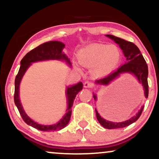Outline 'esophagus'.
Masks as SVG:
<instances>
[{
  "mask_svg": "<svg viewBox=\"0 0 159 159\" xmlns=\"http://www.w3.org/2000/svg\"><path fill=\"white\" fill-rule=\"evenodd\" d=\"M94 86V84L93 83V82H89V81H87L84 83V87L85 88H93V87Z\"/></svg>",
  "mask_w": 159,
  "mask_h": 159,
  "instance_id": "34e87169",
  "label": "esophagus"
}]
</instances>
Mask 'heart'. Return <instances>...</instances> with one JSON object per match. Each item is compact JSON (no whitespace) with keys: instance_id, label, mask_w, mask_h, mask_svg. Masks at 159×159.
Segmentation results:
<instances>
[{"instance_id":"1","label":"heart","mask_w":159,"mask_h":159,"mask_svg":"<svg viewBox=\"0 0 159 159\" xmlns=\"http://www.w3.org/2000/svg\"><path fill=\"white\" fill-rule=\"evenodd\" d=\"M78 61L90 68L96 76H106L114 71L121 59L120 50L115 45L91 44L77 53Z\"/></svg>"}]
</instances>
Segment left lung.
Wrapping results in <instances>:
<instances>
[{
    "instance_id": "1",
    "label": "left lung",
    "mask_w": 159,
    "mask_h": 159,
    "mask_svg": "<svg viewBox=\"0 0 159 159\" xmlns=\"http://www.w3.org/2000/svg\"><path fill=\"white\" fill-rule=\"evenodd\" d=\"M106 36L111 39L116 44L119 45L120 48L122 50L124 55L126 57L127 62L118 68L116 71L108 75L107 77L97 80L95 81V84H98V85H108L112 81L118 78L121 74L130 73L134 75V77L138 79V82L142 84L143 90H144L145 96L147 98L148 96V69L146 61L142 54L140 53V51L133 43L128 42L127 40L117 38L111 34H106ZM93 98H94L95 101H97L96 95L93 94ZM143 108H144V106L141 107L135 116H132L131 119H128L127 121H121V122H113V121L106 120L102 118L96 109H95V113H96L98 121L102 125V127L108 129H118V128L127 127L138 120L142 114Z\"/></svg>"
}]
</instances>
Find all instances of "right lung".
Instances as JSON below:
<instances>
[{
    "instance_id": "obj_1",
    "label": "right lung",
    "mask_w": 159,
    "mask_h": 159,
    "mask_svg": "<svg viewBox=\"0 0 159 159\" xmlns=\"http://www.w3.org/2000/svg\"><path fill=\"white\" fill-rule=\"evenodd\" d=\"M65 47V45L59 41H50L45 43H43L35 48L32 49L29 53H27L21 61V66L19 68V72L15 78V91H14V103L18 108L19 114L21 116L23 120L28 125L44 132H53L58 131L64 128L68 125L70 120L71 115V107L73 106V102L75 101L76 95L80 90H82L83 84L82 82H78L75 85L67 87L66 90V95L67 98V104L68 107L66 109V113L63 116V118L55 125H43L38 124L32 120L27 116L25 110L21 106L20 99H19V84L21 80L22 79L24 75L32 63L37 61H42L47 60H60L66 61L67 64L71 66L70 60L69 59L67 56L63 53V49Z\"/></svg>"
}]
</instances>
